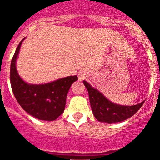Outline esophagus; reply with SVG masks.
<instances>
[{
  "label": "esophagus",
  "instance_id": "1",
  "mask_svg": "<svg viewBox=\"0 0 160 160\" xmlns=\"http://www.w3.org/2000/svg\"><path fill=\"white\" fill-rule=\"evenodd\" d=\"M86 78H87V74H86L85 73H81L78 74V79L80 80V81H82V80H84Z\"/></svg>",
  "mask_w": 160,
  "mask_h": 160
}]
</instances>
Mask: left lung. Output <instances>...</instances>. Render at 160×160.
<instances>
[{
	"label": "left lung",
	"mask_w": 160,
	"mask_h": 160,
	"mask_svg": "<svg viewBox=\"0 0 160 160\" xmlns=\"http://www.w3.org/2000/svg\"><path fill=\"white\" fill-rule=\"evenodd\" d=\"M89 93L90 102L94 117L100 122L113 123L128 119L133 116L143 105V102L135 106L117 105L107 99L101 93L83 81Z\"/></svg>",
	"instance_id": "left-lung-1"
}]
</instances>
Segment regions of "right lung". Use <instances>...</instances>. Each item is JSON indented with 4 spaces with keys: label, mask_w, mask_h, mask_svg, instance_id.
Returning a JSON list of instances; mask_svg holds the SVG:
<instances>
[{
    "label": "right lung",
    "mask_w": 160,
    "mask_h": 160,
    "mask_svg": "<svg viewBox=\"0 0 160 160\" xmlns=\"http://www.w3.org/2000/svg\"><path fill=\"white\" fill-rule=\"evenodd\" d=\"M20 42L11 61L10 83L12 93L20 106L32 116L40 120L52 121L62 114L66 106V96L78 76H70L47 84H27L18 75L16 70V60Z\"/></svg>",
    "instance_id": "add662e5"
}]
</instances>
